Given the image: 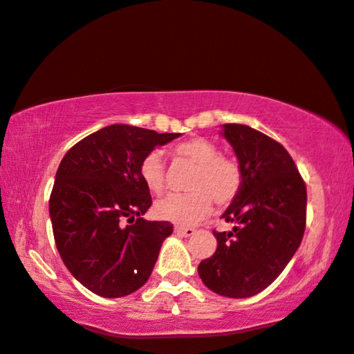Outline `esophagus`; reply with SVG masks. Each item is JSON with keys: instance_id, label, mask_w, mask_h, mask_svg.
Listing matches in <instances>:
<instances>
[{"instance_id": "34e87169", "label": "esophagus", "mask_w": 354, "mask_h": 354, "mask_svg": "<svg viewBox=\"0 0 354 354\" xmlns=\"http://www.w3.org/2000/svg\"><path fill=\"white\" fill-rule=\"evenodd\" d=\"M174 233H176L178 236L187 238V236H192V234L196 233V230L189 228V226H176V228H174Z\"/></svg>"}]
</instances>
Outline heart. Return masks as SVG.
Wrapping results in <instances>:
<instances>
[{
	"label": "heart",
	"instance_id": "obj_1",
	"mask_svg": "<svg viewBox=\"0 0 354 354\" xmlns=\"http://www.w3.org/2000/svg\"><path fill=\"white\" fill-rule=\"evenodd\" d=\"M174 155L196 163L187 183L189 192L169 194L155 205L158 218L174 225H194L209 214L212 202L218 207L230 205L243 187V169L236 160L221 155L216 145L205 138H191L176 144ZM139 176L153 194L165 189L167 168L162 153L152 150L139 163Z\"/></svg>",
	"mask_w": 354,
	"mask_h": 354
}]
</instances>
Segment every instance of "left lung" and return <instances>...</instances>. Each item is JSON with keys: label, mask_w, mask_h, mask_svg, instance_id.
<instances>
[{"label": "left lung", "mask_w": 354, "mask_h": 354, "mask_svg": "<svg viewBox=\"0 0 354 354\" xmlns=\"http://www.w3.org/2000/svg\"><path fill=\"white\" fill-rule=\"evenodd\" d=\"M223 136L243 169V187L223 214L233 232H214L216 251L197 270L214 293L249 298L266 290L298 251L308 194L280 142L244 124H225Z\"/></svg>", "instance_id": "left-lung-1"}]
</instances>
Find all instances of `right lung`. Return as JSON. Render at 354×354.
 I'll return each instance as SVG.
<instances>
[{"mask_svg": "<svg viewBox=\"0 0 354 354\" xmlns=\"http://www.w3.org/2000/svg\"><path fill=\"white\" fill-rule=\"evenodd\" d=\"M181 134L111 124L68 150L56 171L50 216L56 248L74 279L103 298L134 293L157 262L169 221H147L145 155Z\"/></svg>", "mask_w": 354, "mask_h": 354, "instance_id": "add662e5", "label": "right lung"}]
</instances>
